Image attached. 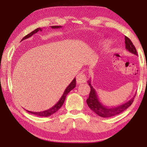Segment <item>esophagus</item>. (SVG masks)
Instances as JSON below:
<instances>
[{"label":"esophagus","instance_id":"1","mask_svg":"<svg viewBox=\"0 0 147 147\" xmlns=\"http://www.w3.org/2000/svg\"><path fill=\"white\" fill-rule=\"evenodd\" d=\"M76 81H77L78 84H82L85 83L86 82V76L84 74L80 73L78 74L76 77Z\"/></svg>","mask_w":147,"mask_h":147}]
</instances>
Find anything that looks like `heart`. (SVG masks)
<instances>
[{
    "mask_svg": "<svg viewBox=\"0 0 147 147\" xmlns=\"http://www.w3.org/2000/svg\"><path fill=\"white\" fill-rule=\"evenodd\" d=\"M108 42L107 41H103V44H104V45H108Z\"/></svg>",
    "mask_w": 147,
    "mask_h": 147,
    "instance_id": "1",
    "label": "heart"
}]
</instances>
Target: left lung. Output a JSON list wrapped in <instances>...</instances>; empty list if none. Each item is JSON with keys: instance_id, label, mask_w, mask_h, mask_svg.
Wrapping results in <instances>:
<instances>
[{"instance_id": "left-lung-1", "label": "left lung", "mask_w": 147, "mask_h": 147, "mask_svg": "<svg viewBox=\"0 0 147 147\" xmlns=\"http://www.w3.org/2000/svg\"><path fill=\"white\" fill-rule=\"evenodd\" d=\"M125 47L126 50L129 51L130 53L138 55L135 47L132 43V41H130V39L127 37H125ZM88 83L90 87V93L89 97L86 100L87 104L92 111L95 112L98 116L103 118L112 117V116H114L122 113V112L126 110L131 105L136 96L134 95V97H132L130 100H128L126 103L121 104V105L114 106V107H108V106L103 105V104H102L100 102L95 89L91 85V80L88 81Z\"/></svg>"}]
</instances>
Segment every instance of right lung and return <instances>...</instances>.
<instances>
[{"instance_id": "1", "label": "right lung", "mask_w": 147, "mask_h": 147, "mask_svg": "<svg viewBox=\"0 0 147 147\" xmlns=\"http://www.w3.org/2000/svg\"><path fill=\"white\" fill-rule=\"evenodd\" d=\"M61 26H51V29H58V28H61ZM42 31V29L41 28H37V29H36L35 30H34L31 32V33H30L29 34H28L26 36H25L23 39H22L21 41H23V40H25L26 39H28V38L31 37L32 35H34V34H35L36 33H37L38 31ZM76 78H74V79L72 80V82L70 83V84L69 86H67V88H66V89L65 90V91L63 92V94L62 95V96L60 98L59 101L57 104H55V106H53V107L49 108V110H45V111H43V112H31V111H28V112H29V113L31 114H35L36 116H43V117H47V116H49L52 115V114L55 113L56 112H57L58 110L61 107L62 105H63V103H64V101H65V98L67 95L68 94V93L74 89V88H75L76 86Z\"/></svg>"}]
</instances>
